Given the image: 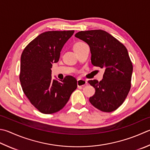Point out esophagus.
I'll use <instances>...</instances> for the list:
<instances>
[{"mask_svg":"<svg viewBox=\"0 0 150 150\" xmlns=\"http://www.w3.org/2000/svg\"><path fill=\"white\" fill-rule=\"evenodd\" d=\"M87 82L86 80H82V79H80V80H77V85L78 87H83L87 85Z\"/></svg>","mask_w":150,"mask_h":150,"instance_id":"34e87169","label":"esophagus"}]
</instances>
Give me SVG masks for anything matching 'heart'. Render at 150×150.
I'll list each match as a JSON object with an SVG mask.
<instances>
[{
	"label": "heart",
	"mask_w": 150,
	"mask_h": 150,
	"mask_svg": "<svg viewBox=\"0 0 150 150\" xmlns=\"http://www.w3.org/2000/svg\"><path fill=\"white\" fill-rule=\"evenodd\" d=\"M85 44V43H83V42H77V43L74 44V48H75V47H78V46H81V45H83V44Z\"/></svg>",
	"instance_id": "obj_1"
}]
</instances>
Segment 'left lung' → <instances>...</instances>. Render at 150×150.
I'll return each instance as SVG.
<instances>
[{
	"label": "left lung",
	"mask_w": 150,
	"mask_h": 150,
	"mask_svg": "<svg viewBox=\"0 0 150 150\" xmlns=\"http://www.w3.org/2000/svg\"><path fill=\"white\" fill-rule=\"evenodd\" d=\"M75 36L89 45L93 65L104 69L101 81H88L95 89L89 102L100 111H114L123 104L131 89L132 64L127 50L103 30L80 31Z\"/></svg>",
	"instance_id": "left-lung-1"
}]
</instances>
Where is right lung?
I'll list each match as a JSON object with an SVG mask.
<instances>
[{"instance_id": "right-lung-1", "label": "right lung", "mask_w": 150, "mask_h": 150, "mask_svg": "<svg viewBox=\"0 0 150 150\" xmlns=\"http://www.w3.org/2000/svg\"><path fill=\"white\" fill-rule=\"evenodd\" d=\"M74 30L47 31L25 47L21 57L19 80L25 95L41 113L61 110L77 88V80L67 76L61 81L52 78V64L57 63L64 44Z\"/></svg>"}]
</instances>
